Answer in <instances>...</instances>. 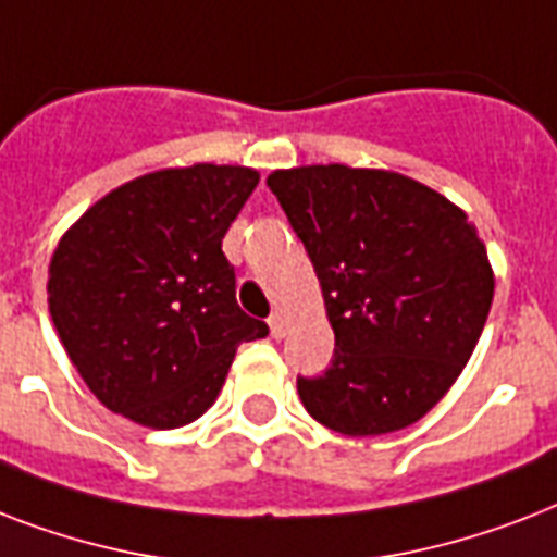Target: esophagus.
<instances>
[{
  "instance_id": "1",
  "label": "esophagus",
  "mask_w": 557,
  "mask_h": 557,
  "mask_svg": "<svg viewBox=\"0 0 557 557\" xmlns=\"http://www.w3.org/2000/svg\"><path fill=\"white\" fill-rule=\"evenodd\" d=\"M269 330H271V335H274V338H283V335H286V321H283V314L271 312Z\"/></svg>"
}]
</instances>
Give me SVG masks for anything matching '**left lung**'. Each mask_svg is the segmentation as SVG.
Wrapping results in <instances>:
<instances>
[{"instance_id":"8db88e82","label":"left lung","mask_w":557,"mask_h":557,"mask_svg":"<svg viewBox=\"0 0 557 557\" xmlns=\"http://www.w3.org/2000/svg\"><path fill=\"white\" fill-rule=\"evenodd\" d=\"M269 187L335 330L330 367L297 375L304 407L347 436L419 422L468 364L492 309L476 227L436 190L384 170H277Z\"/></svg>"}]
</instances>
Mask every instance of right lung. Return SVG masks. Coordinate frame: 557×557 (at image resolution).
Here are the masks:
<instances>
[{"instance_id": "1", "label": "right lung", "mask_w": 557, "mask_h": 557, "mask_svg": "<svg viewBox=\"0 0 557 557\" xmlns=\"http://www.w3.org/2000/svg\"><path fill=\"white\" fill-rule=\"evenodd\" d=\"M260 176L196 164L117 187L77 219L48 269V309L95 396L147 428L199 419L243 341L269 326L236 304L222 251Z\"/></svg>"}]
</instances>
